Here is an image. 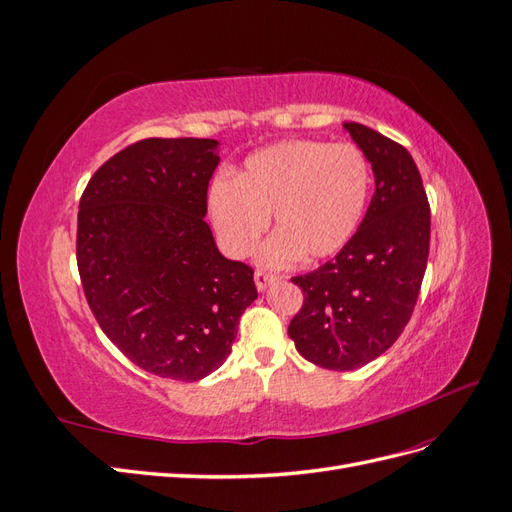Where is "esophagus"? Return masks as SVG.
Here are the masks:
<instances>
[{"label":"esophagus","mask_w":512,"mask_h":512,"mask_svg":"<svg viewBox=\"0 0 512 512\" xmlns=\"http://www.w3.org/2000/svg\"><path fill=\"white\" fill-rule=\"evenodd\" d=\"M275 280H277V275H273V273H265V271H256L254 273V282H256V288L260 292L267 290Z\"/></svg>","instance_id":"34e87169"}]
</instances>
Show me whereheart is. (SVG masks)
Returning <instances> with one entry per match:
<instances>
[{"mask_svg":"<svg viewBox=\"0 0 512 512\" xmlns=\"http://www.w3.org/2000/svg\"><path fill=\"white\" fill-rule=\"evenodd\" d=\"M369 188L371 168L359 147L297 138L252 153L235 181L215 179L209 211L237 258L252 254L273 215L277 232L260 262L286 267L299 256L322 260L342 252L363 220Z\"/></svg>","mask_w":512,"mask_h":512,"instance_id":"b5f03b06","label":"heart"}]
</instances>
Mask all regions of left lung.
<instances>
[{
	"label": "left lung",
	"instance_id": "left-lung-1",
	"mask_svg": "<svg viewBox=\"0 0 512 512\" xmlns=\"http://www.w3.org/2000/svg\"><path fill=\"white\" fill-rule=\"evenodd\" d=\"M344 128L371 162L376 192L344 250L316 271L292 277L303 305L288 327L301 356L333 371L367 365L404 333L431 235L423 179L408 149L363 123Z\"/></svg>",
	"mask_w": 512,
	"mask_h": 512
}]
</instances>
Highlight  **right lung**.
Masks as SVG:
<instances>
[{
	"instance_id": "add662e5",
	"label": "right lung",
	"mask_w": 512,
	"mask_h": 512,
	"mask_svg": "<svg viewBox=\"0 0 512 512\" xmlns=\"http://www.w3.org/2000/svg\"><path fill=\"white\" fill-rule=\"evenodd\" d=\"M211 138H145L108 158L79 203L76 265L100 329L153 376L196 382L232 350L254 269L205 222Z\"/></svg>"
}]
</instances>
